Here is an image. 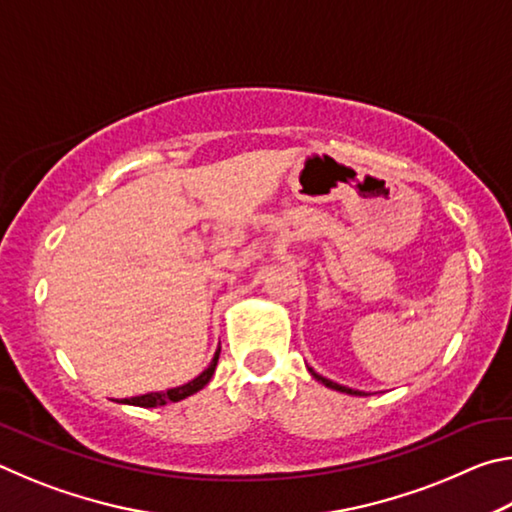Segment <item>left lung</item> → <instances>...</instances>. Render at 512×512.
Returning <instances> with one entry per match:
<instances>
[{
	"mask_svg": "<svg viewBox=\"0 0 512 512\" xmlns=\"http://www.w3.org/2000/svg\"><path fill=\"white\" fill-rule=\"evenodd\" d=\"M309 372H311V375H314V377L320 381V384H325L327 388H334V391H341V393H348V395H361L359 391H352V388H345V386H341V384H334V381H329V379H325V377H320L318 372H314L311 368H309Z\"/></svg>",
	"mask_w": 512,
	"mask_h": 512,
	"instance_id": "obj_1",
	"label": "left lung"
}]
</instances>
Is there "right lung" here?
<instances>
[{
    "label": "right lung",
    "mask_w": 512,
    "mask_h": 512,
    "mask_svg": "<svg viewBox=\"0 0 512 512\" xmlns=\"http://www.w3.org/2000/svg\"><path fill=\"white\" fill-rule=\"evenodd\" d=\"M219 352H221V348L216 350L210 366H207L196 379L189 381V384L178 386V388H169V391H164V393H146V395H137V397H126V400H121V404H133V406H142V409H153V406H164L169 402L185 400V397L201 391L203 386H207V381L212 379L214 370H216V361H219Z\"/></svg>",
    "instance_id": "add662e5"
}]
</instances>
